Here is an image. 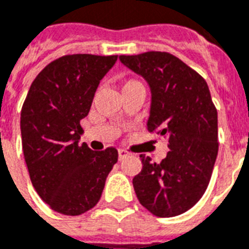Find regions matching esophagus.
Listing matches in <instances>:
<instances>
[{"label":"esophagus","instance_id":"34e87169","mask_svg":"<svg viewBox=\"0 0 249 249\" xmlns=\"http://www.w3.org/2000/svg\"><path fill=\"white\" fill-rule=\"evenodd\" d=\"M129 155H130V153H129V151H126V150H124V149L119 150V160H123V159L128 158Z\"/></svg>","mask_w":249,"mask_h":249}]
</instances>
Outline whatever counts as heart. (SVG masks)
Segmentation results:
<instances>
[{"label":"heart","mask_w":249,"mask_h":249,"mask_svg":"<svg viewBox=\"0 0 249 249\" xmlns=\"http://www.w3.org/2000/svg\"><path fill=\"white\" fill-rule=\"evenodd\" d=\"M130 83H137L136 82V81H132V79H130V81H128V82H125V85H130ZM124 85V86H125Z\"/></svg>","instance_id":"heart-1"}]
</instances>
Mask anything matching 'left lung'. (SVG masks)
I'll use <instances>...</instances> for the list:
<instances>
[{
    "label": "left lung",
    "instance_id": "left-lung-1",
    "mask_svg": "<svg viewBox=\"0 0 249 249\" xmlns=\"http://www.w3.org/2000/svg\"><path fill=\"white\" fill-rule=\"evenodd\" d=\"M119 58L149 85L146 126L166 138L170 149L160 163L140 155L142 170L133 178L134 192L157 217L180 215L202 197L217 159L218 116L208 83L167 52Z\"/></svg>",
    "mask_w": 249,
    "mask_h": 249
}]
</instances>
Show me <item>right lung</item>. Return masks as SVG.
I'll use <instances>...</instances> for the list:
<instances>
[{
	"instance_id": "right-lung-1",
	"label": "right lung",
	"mask_w": 249,
	"mask_h": 249,
	"mask_svg": "<svg viewBox=\"0 0 249 249\" xmlns=\"http://www.w3.org/2000/svg\"><path fill=\"white\" fill-rule=\"evenodd\" d=\"M117 56L69 54L34 79L20 112L24 160L32 185L57 213L79 215L98 204L117 150L79 145V121L89 115L95 91Z\"/></svg>"
}]
</instances>
